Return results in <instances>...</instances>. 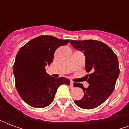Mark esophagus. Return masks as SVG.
Returning a JSON list of instances; mask_svg holds the SVG:
<instances>
[{
	"label": "esophagus",
	"mask_w": 129,
	"mask_h": 129,
	"mask_svg": "<svg viewBox=\"0 0 129 129\" xmlns=\"http://www.w3.org/2000/svg\"><path fill=\"white\" fill-rule=\"evenodd\" d=\"M73 84H74V82L73 81H70V87L73 88Z\"/></svg>",
	"instance_id": "34e87169"
}]
</instances>
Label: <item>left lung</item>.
I'll use <instances>...</instances> for the list:
<instances>
[{
  "label": "left lung",
  "instance_id": "left-lung-1",
  "mask_svg": "<svg viewBox=\"0 0 129 129\" xmlns=\"http://www.w3.org/2000/svg\"><path fill=\"white\" fill-rule=\"evenodd\" d=\"M70 43L73 48L81 51L85 55V69L86 81L89 86L85 88L83 84L75 83L74 86L84 90V95L75 104L84 109L97 108L108 99L113 92L119 75L117 56L110 47L95 40L74 41Z\"/></svg>",
  "mask_w": 129,
  "mask_h": 129
}]
</instances>
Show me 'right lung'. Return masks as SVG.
I'll return each instance as SVG.
<instances>
[{
	"instance_id": "add662e5",
	"label": "right lung",
	"mask_w": 129,
	"mask_h": 129,
	"mask_svg": "<svg viewBox=\"0 0 129 129\" xmlns=\"http://www.w3.org/2000/svg\"><path fill=\"white\" fill-rule=\"evenodd\" d=\"M69 41L52 36H40L18 50L13 66L16 88L28 105L37 108L46 107L53 102L59 86L70 85L68 79L54 77L45 72V66L53 61L56 49Z\"/></svg>"
}]
</instances>
